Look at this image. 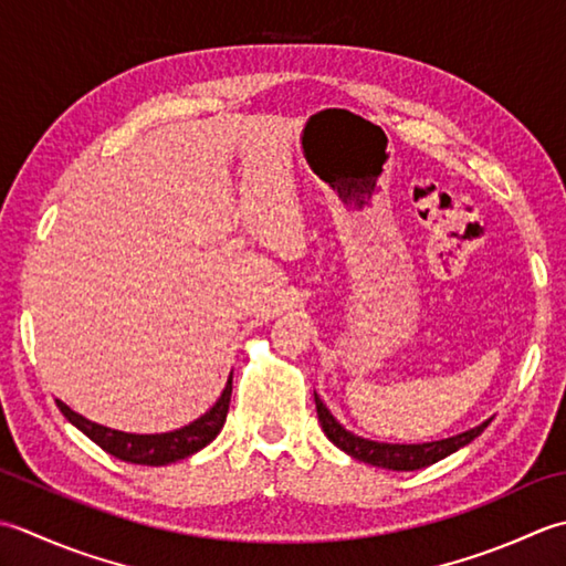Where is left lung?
Wrapping results in <instances>:
<instances>
[{
  "instance_id": "obj_1",
  "label": "left lung",
  "mask_w": 566,
  "mask_h": 566,
  "mask_svg": "<svg viewBox=\"0 0 566 566\" xmlns=\"http://www.w3.org/2000/svg\"><path fill=\"white\" fill-rule=\"evenodd\" d=\"M315 406H317V420L322 424V432L327 434V440L334 447H339L344 454L364 461V464H371L378 469H390V471H418V469H424L430 464H437L440 459L459 452V449L467 447L469 442H474L476 437L491 424V420H486L474 430L459 432L454 437H447V440H437V442L394 444V442L366 440V437L354 434L352 430L344 428L337 418H334L329 408L319 400L317 394H315Z\"/></svg>"
}]
</instances>
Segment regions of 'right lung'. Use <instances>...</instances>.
<instances>
[{
  "label": "right lung",
  "mask_w": 566,
  "mask_h": 566,
  "mask_svg": "<svg viewBox=\"0 0 566 566\" xmlns=\"http://www.w3.org/2000/svg\"><path fill=\"white\" fill-rule=\"evenodd\" d=\"M229 400H232V374L227 378V386L222 394H219L214 406L202 412L198 420H192L186 428L160 432V434H134V432H122L105 428V424H97L83 415L71 410L63 400H55L57 408L73 422L75 428L87 434L92 442L99 444L107 454L117 457L122 461H132V464H144V467H166L172 461L186 459L195 452H200L202 447L210 444L214 437L222 432L227 422V410Z\"/></svg>",
  "instance_id": "right-lung-1"
}]
</instances>
